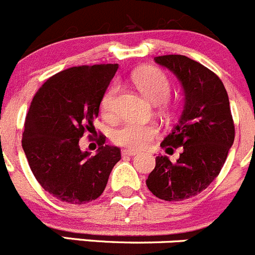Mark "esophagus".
Listing matches in <instances>:
<instances>
[{
    "instance_id": "1",
    "label": "esophagus",
    "mask_w": 255,
    "mask_h": 255,
    "mask_svg": "<svg viewBox=\"0 0 255 255\" xmlns=\"http://www.w3.org/2000/svg\"><path fill=\"white\" fill-rule=\"evenodd\" d=\"M121 154H123V156H135L137 152L134 151V150L125 149V150H123V151H121Z\"/></svg>"
}]
</instances>
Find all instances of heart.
<instances>
[{
	"label": "heart",
	"mask_w": 255,
	"mask_h": 255,
	"mask_svg": "<svg viewBox=\"0 0 255 255\" xmlns=\"http://www.w3.org/2000/svg\"><path fill=\"white\" fill-rule=\"evenodd\" d=\"M134 82L140 93L154 104L164 103L171 93V82L165 72L156 67H146L134 75ZM119 91V85L113 84L101 99V110L109 115L114 111L115 98ZM159 134V128L154 124H141L136 121H128L120 128L114 130L113 140L120 146L132 150L146 147Z\"/></svg>",
	"instance_id": "1"
}]
</instances>
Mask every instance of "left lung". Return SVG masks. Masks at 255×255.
<instances>
[{
    "mask_svg": "<svg viewBox=\"0 0 255 255\" xmlns=\"http://www.w3.org/2000/svg\"><path fill=\"white\" fill-rule=\"evenodd\" d=\"M154 60L170 70L184 89L183 113L161 142L166 151L181 146L183 152L175 162L157 156L146 185L156 198L181 202L202 193L219 175L234 142V121L227 90L214 72L183 55Z\"/></svg>",
    "mask_w": 255,
    "mask_h": 255,
    "instance_id": "8db88e82",
    "label": "left lung"
}]
</instances>
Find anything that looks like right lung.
Segmentation results:
<instances>
[{
	"instance_id": "1",
	"label": "right lung",
	"mask_w": 255,
	"mask_h": 255,
	"mask_svg": "<svg viewBox=\"0 0 255 255\" xmlns=\"http://www.w3.org/2000/svg\"><path fill=\"white\" fill-rule=\"evenodd\" d=\"M118 64L75 66L51 76L38 89L26 115L22 147L36 180L69 204H85L103 194L121 159L120 149L100 135L94 156L81 151L84 132L94 129L101 99Z\"/></svg>"
}]
</instances>
